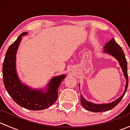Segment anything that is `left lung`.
I'll return each mask as SVG.
<instances>
[{
  "label": "left lung",
  "mask_w": 130,
  "mask_h": 130,
  "mask_svg": "<svg viewBox=\"0 0 130 130\" xmlns=\"http://www.w3.org/2000/svg\"><path fill=\"white\" fill-rule=\"evenodd\" d=\"M103 52L106 54L112 56L118 61L120 66L121 67V70L123 71L124 77L126 79V86L124 90L123 94L111 103H106V104H95L92 102L88 101L86 100L83 95L80 94V103L81 105L83 106L86 110L91 112H104V111H109L111 109L114 108L116 105L119 104L121 100L123 99L127 90L128 86V70H127V61L126 59L125 55L121 47L115 41V39L112 38L111 40L106 43L105 46L103 47Z\"/></svg>",
  "instance_id": "left-lung-1"
}]
</instances>
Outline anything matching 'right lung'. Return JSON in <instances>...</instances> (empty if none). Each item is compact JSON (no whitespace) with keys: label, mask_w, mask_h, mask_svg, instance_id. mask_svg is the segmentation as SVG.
Segmentation results:
<instances>
[{"label":"right lung","mask_w":130,"mask_h":130,"mask_svg":"<svg viewBox=\"0 0 130 130\" xmlns=\"http://www.w3.org/2000/svg\"><path fill=\"white\" fill-rule=\"evenodd\" d=\"M26 35L27 32L21 34L6 52L2 67L4 84L9 95L21 107L32 111L45 109L57 101L58 88L66 75L53 77L43 89L32 88L19 79L16 70V54L23 36Z\"/></svg>","instance_id":"obj_1"}]
</instances>
